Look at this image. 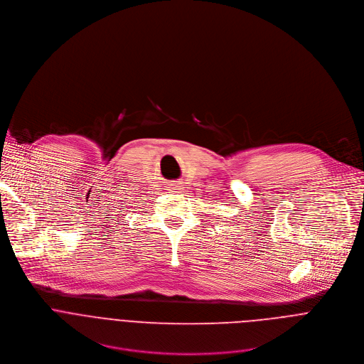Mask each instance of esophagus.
<instances>
[{"label": "esophagus", "mask_w": 364, "mask_h": 364, "mask_svg": "<svg viewBox=\"0 0 364 364\" xmlns=\"http://www.w3.org/2000/svg\"><path fill=\"white\" fill-rule=\"evenodd\" d=\"M171 188H172V189H175V192H181V191H183V185H182V182H175V183H172V185H171Z\"/></svg>", "instance_id": "obj_1"}]
</instances>
